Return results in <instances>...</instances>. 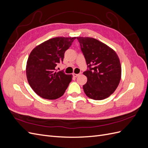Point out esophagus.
Returning a JSON list of instances; mask_svg holds the SVG:
<instances>
[{
  "label": "esophagus",
  "mask_w": 148,
  "mask_h": 148,
  "mask_svg": "<svg viewBox=\"0 0 148 148\" xmlns=\"http://www.w3.org/2000/svg\"><path fill=\"white\" fill-rule=\"evenodd\" d=\"M81 74V73H79V74H77V73H73V77H78V76Z\"/></svg>",
  "instance_id": "obj_1"
}]
</instances>
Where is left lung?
<instances>
[{"mask_svg":"<svg viewBox=\"0 0 148 148\" xmlns=\"http://www.w3.org/2000/svg\"><path fill=\"white\" fill-rule=\"evenodd\" d=\"M77 38L89 68L83 72L87 77L84 92L92 99H104L114 93L120 82L122 67L119 56L114 49L97 39Z\"/></svg>","mask_w":148,"mask_h":148,"instance_id":"obj_1","label":"left lung"}]
</instances>
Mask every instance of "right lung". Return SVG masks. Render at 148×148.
Returning <instances> with one entry per match:
<instances>
[{
	"label": "right lung",
	"mask_w": 148,
	"mask_h": 148,
	"mask_svg": "<svg viewBox=\"0 0 148 148\" xmlns=\"http://www.w3.org/2000/svg\"><path fill=\"white\" fill-rule=\"evenodd\" d=\"M75 39L53 38L39 44L31 52L26 74L29 86L39 96L53 100L64 94L73 75L57 71L56 66L63 62L65 52Z\"/></svg>",
	"instance_id": "add662e5"
}]
</instances>
